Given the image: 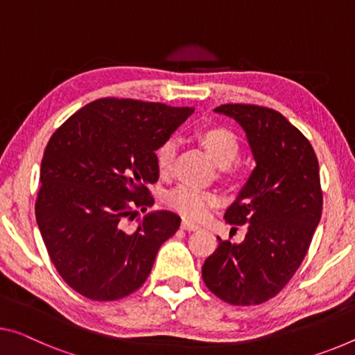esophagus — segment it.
<instances>
[{
    "label": "esophagus",
    "mask_w": 355,
    "mask_h": 355,
    "mask_svg": "<svg viewBox=\"0 0 355 355\" xmlns=\"http://www.w3.org/2000/svg\"><path fill=\"white\" fill-rule=\"evenodd\" d=\"M181 228H182V230H187V232H195V230H198L200 227L196 225V223H192V222H189V220H182Z\"/></svg>",
    "instance_id": "1"
}]
</instances>
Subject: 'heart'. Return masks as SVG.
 <instances>
[{
	"label": "heart",
	"instance_id": "b5f03b06",
	"mask_svg": "<svg viewBox=\"0 0 355 355\" xmlns=\"http://www.w3.org/2000/svg\"><path fill=\"white\" fill-rule=\"evenodd\" d=\"M196 139L208 155L220 166V174L225 179L238 178V168L234 162L241 155V143L236 135L223 127H206L198 130ZM176 157V143L166 139L155 150V160L159 171L168 174L173 170ZM220 203V196L211 190L193 189L189 185H178L165 195V205L187 219L200 220L209 214Z\"/></svg>",
	"mask_w": 355,
	"mask_h": 355
}]
</instances>
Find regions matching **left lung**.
<instances>
[{"instance_id":"1","label":"left lung","mask_w":355,"mask_h":355,"mask_svg":"<svg viewBox=\"0 0 355 355\" xmlns=\"http://www.w3.org/2000/svg\"><path fill=\"white\" fill-rule=\"evenodd\" d=\"M216 112L244 128L257 166L223 216L246 225V238L233 244L217 236L201 276L225 303L261 304L286 287L308 252L324 203L319 162L306 136L275 109L228 103Z\"/></svg>"}]
</instances>
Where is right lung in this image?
<instances>
[{
  "label": "right lung",
  "instance_id": "right-lung-1",
  "mask_svg": "<svg viewBox=\"0 0 355 355\" xmlns=\"http://www.w3.org/2000/svg\"><path fill=\"white\" fill-rule=\"evenodd\" d=\"M195 107L132 98H100L51 136L41 162L35 212L63 281L95 302L130 295L150 275L155 255L181 225L170 211L123 228L135 209L154 203L155 150Z\"/></svg>",
  "mask_w": 355,
  "mask_h": 355
}]
</instances>
